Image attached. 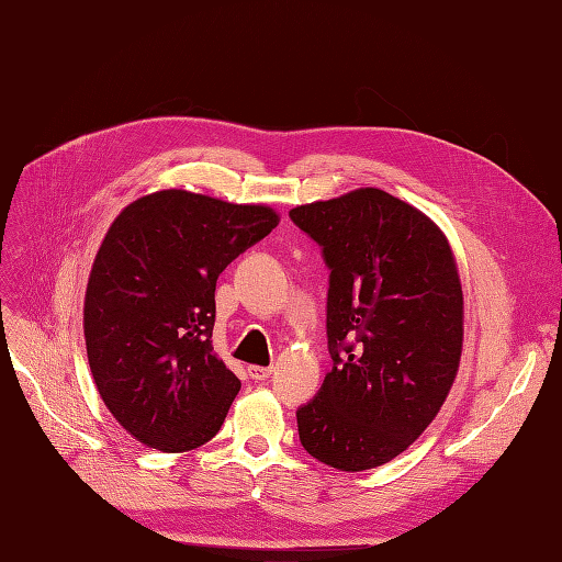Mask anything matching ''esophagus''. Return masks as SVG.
Returning a JSON list of instances; mask_svg holds the SVG:
<instances>
[{
  "label": "esophagus",
  "instance_id": "esophagus-1",
  "mask_svg": "<svg viewBox=\"0 0 562 562\" xmlns=\"http://www.w3.org/2000/svg\"><path fill=\"white\" fill-rule=\"evenodd\" d=\"M248 375H250V380H255V382H262V380H267L269 375H271V368L267 366H250L248 368Z\"/></svg>",
  "mask_w": 562,
  "mask_h": 562
}]
</instances>
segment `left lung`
Masks as SVG:
<instances>
[{"instance_id": "1", "label": "left lung", "mask_w": 562, "mask_h": 562, "mask_svg": "<svg viewBox=\"0 0 562 562\" xmlns=\"http://www.w3.org/2000/svg\"><path fill=\"white\" fill-rule=\"evenodd\" d=\"M330 269L333 370L297 407L300 443L339 471L386 464L429 427L454 382L464 297L448 239L375 187L297 206Z\"/></svg>"}]
</instances>
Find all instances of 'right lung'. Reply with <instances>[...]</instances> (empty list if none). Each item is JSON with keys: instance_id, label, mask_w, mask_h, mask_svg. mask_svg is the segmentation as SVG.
Listing matches in <instances>:
<instances>
[{"instance_id": "1", "label": "right lung", "mask_w": 562, "mask_h": 562, "mask_svg": "<svg viewBox=\"0 0 562 562\" xmlns=\"http://www.w3.org/2000/svg\"><path fill=\"white\" fill-rule=\"evenodd\" d=\"M277 225L267 206L182 190L116 215L91 269L83 335L100 398L140 443L187 452L223 427L241 382L213 353L215 283Z\"/></svg>"}]
</instances>
